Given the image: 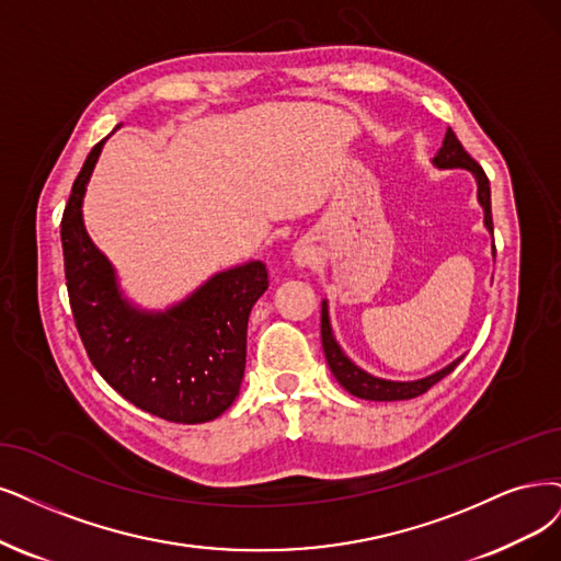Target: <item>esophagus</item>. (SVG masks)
<instances>
[{
  "label": "esophagus",
  "instance_id": "obj_1",
  "mask_svg": "<svg viewBox=\"0 0 561 561\" xmlns=\"http://www.w3.org/2000/svg\"><path fill=\"white\" fill-rule=\"evenodd\" d=\"M294 263L298 265V267H309L314 263V259H317V252H314V247L312 244H307V242H298L296 247H294Z\"/></svg>",
  "mask_w": 561,
  "mask_h": 561
}]
</instances>
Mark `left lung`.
<instances>
[{"label": "left lung", "instance_id": "obj_1", "mask_svg": "<svg viewBox=\"0 0 561 561\" xmlns=\"http://www.w3.org/2000/svg\"><path fill=\"white\" fill-rule=\"evenodd\" d=\"M432 163L437 165L442 171H450V169H462L469 171L476 180V198H479L481 207H483V224L488 228V233L492 236V210H490V182L483 173V169L476 163L467 150L462 148V142L458 140V136L453 134V129L446 131L444 142L439 152L432 157ZM492 256H494V240H492ZM321 342H323V354L328 360L330 371H333L335 379L340 381V386L344 390H348L351 396H356L360 400H371V402H396V400H411L419 398L427 388H432L437 381H442L446 375L460 365L462 356L455 358L453 363H448L446 367L432 371V375L416 379V381H390V379H381L369 375L363 367H358L354 360H351L344 348L337 344L333 325H330V312H328V300L321 302Z\"/></svg>", "mask_w": 561, "mask_h": 561}]
</instances>
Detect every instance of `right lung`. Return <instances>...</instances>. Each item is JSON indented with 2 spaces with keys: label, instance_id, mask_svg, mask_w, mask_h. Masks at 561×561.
<instances>
[{
  "label": "right lung",
  "instance_id": "obj_1",
  "mask_svg": "<svg viewBox=\"0 0 561 561\" xmlns=\"http://www.w3.org/2000/svg\"><path fill=\"white\" fill-rule=\"evenodd\" d=\"M106 140L96 142L82 163L61 217L67 288L80 340L99 375L138 409L171 423L215 421L240 392L247 321L267 288L265 263L221 270L165 309L129 300L82 219V198Z\"/></svg>",
  "mask_w": 561,
  "mask_h": 561
}]
</instances>
